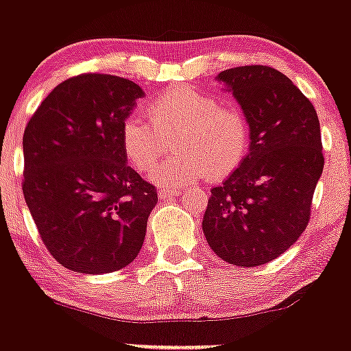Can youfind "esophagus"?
<instances>
[{
  "instance_id": "obj_1",
  "label": "esophagus",
  "mask_w": 351,
  "mask_h": 351,
  "mask_svg": "<svg viewBox=\"0 0 351 351\" xmlns=\"http://www.w3.org/2000/svg\"><path fill=\"white\" fill-rule=\"evenodd\" d=\"M181 193L180 188H163L158 189V198L160 199H170L173 196H178Z\"/></svg>"
}]
</instances>
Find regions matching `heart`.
Instances as JSON below:
<instances>
[{"instance_id": "heart-1", "label": "heart", "mask_w": 351, "mask_h": 351, "mask_svg": "<svg viewBox=\"0 0 351 351\" xmlns=\"http://www.w3.org/2000/svg\"><path fill=\"white\" fill-rule=\"evenodd\" d=\"M148 120L132 114L122 123V148L128 163L147 171L176 135L171 158L156 165L148 178L163 186L193 183L209 171L224 176L243 163L249 148L244 117L219 100L189 87H175L145 107Z\"/></svg>"}]
</instances>
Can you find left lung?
<instances>
[{
    "label": "left lung",
    "mask_w": 351,
    "mask_h": 351,
    "mask_svg": "<svg viewBox=\"0 0 351 351\" xmlns=\"http://www.w3.org/2000/svg\"><path fill=\"white\" fill-rule=\"evenodd\" d=\"M249 125V150L211 189L203 232L217 257L239 267L271 263L299 239L324 171L320 122L282 72L243 66L217 74Z\"/></svg>",
    "instance_id": "obj_1"
}]
</instances>
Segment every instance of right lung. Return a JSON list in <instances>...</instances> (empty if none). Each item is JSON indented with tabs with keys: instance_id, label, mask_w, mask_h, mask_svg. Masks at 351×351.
Masks as SVG:
<instances>
[{
	"instance_id": "1",
	"label": "right lung",
	"mask_w": 351,
	"mask_h": 351,
	"mask_svg": "<svg viewBox=\"0 0 351 351\" xmlns=\"http://www.w3.org/2000/svg\"><path fill=\"white\" fill-rule=\"evenodd\" d=\"M143 95L128 79L77 75L43 100L24 130V199L66 269L114 272L142 249L158 196L128 167L120 135Z\"/></svg>"
}]
</instances>
